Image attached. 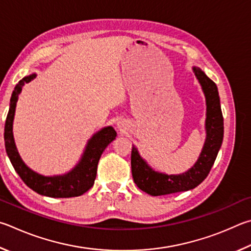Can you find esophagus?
<instances>
[{
	"instance_id": "34e87169",
	"label": "esophagus",
	"mask_w": 251,
	"mask_h": 251,
	"mask_svg": "<svg viewBox=\"0 0 251 251\" xmlns=\"http://www.w3.org/2000/svg\"><path fill=\"white\" fill-rule=\"evenodd\" d=\"M122 126H123V125H121V123H118V128H120V130H121V128H122Z\"/></svg>"
}]
</instances>
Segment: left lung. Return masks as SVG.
<instances>
[{
    "label": "left lung",
    "mask_w": 251,
    "mask_h": 251,
    "mask_svg": "<svg viewBox=\"0 0 251 251\" xmlns=\"http://www.w3.org/2000/svg\"><path fill=\"white\" fill-rule=\"evenodd\" d=\"M193 72L199 79L206 99V140L203 150L194 166L190 170L182 174L169 175L153 170L139 154L138 149L133 146L131 152L132 176L140 190L148 193L149 195H168L195 188L207 177L222 147L224 118L217 86L201 68L193 67Z\"/></svg>",
    "instance_id": "1"
}]
</instances>
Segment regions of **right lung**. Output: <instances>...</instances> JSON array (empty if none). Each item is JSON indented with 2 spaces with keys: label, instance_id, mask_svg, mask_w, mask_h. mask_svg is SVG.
I'll return each instance as SVG.
<instances>
[{
  "label": "right lung",
  "instance_id": "obj_1",
  "mask_svg": "<svg viewBox=\"0 0 251 251\" xmlns=\"http://www.w3.org/2000/svg\"><path fill=\"white\" fill-rule=\"evenodd\" d=\"M35 77H36V74L24 77L13 90L10 110L6 117L5 128H4V141H5L8 159L23 182L38 194L55 197V199L80 196L94 185L100 156L108 144L116 139L117 132L112 126H105L92 135L87 143L80 161L68 173L54 175V176H44L34 172L24 163L17 152L14 137H13V120H14L16 102L19 100L22 88L25 83L32 81Z\"/></svg>",
  "mask_w": 251,
  "mask_h": 251
}]
</instances>
